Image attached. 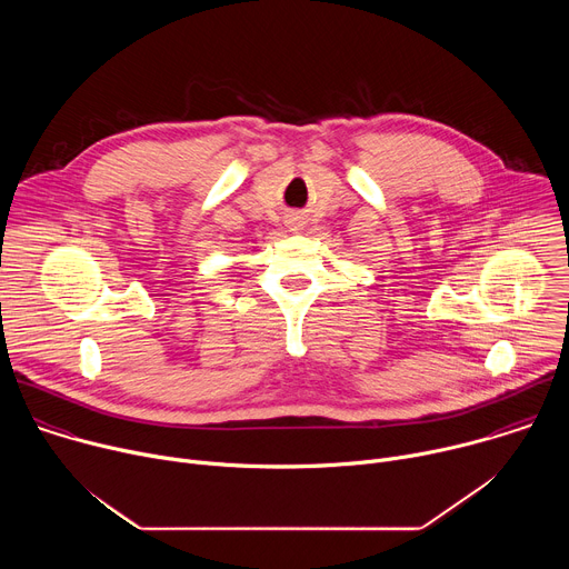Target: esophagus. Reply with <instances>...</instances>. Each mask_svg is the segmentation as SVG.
<instances>
[{
	"label": "esophagus",
	"mask_w": 569,
	"mask_h": 569,
	"mask_svg": "<svg viewBox=\"0 0 569 569\" xmlns=\"http://www.w3.org/2000/svg\"><path fill=\"white\" fill-rule=\"evenodd\" d=\"M286 224H288L292 231H297V229L303 224V220H301L299 213H288V216H286Z\"/></svg>",
	"instance_id": "esophagus-1"
}]
</instances>
